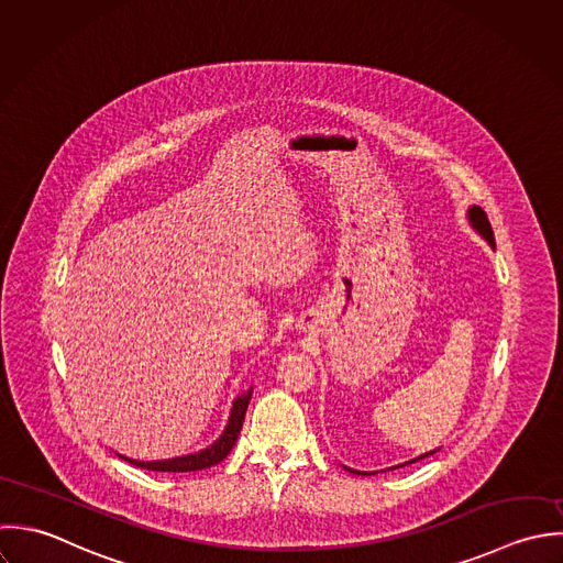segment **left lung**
<instances>
[{
	"label": "left lung",
	"mask_w": 563,
	"mask_h": 563,
	"mask_svg": "<svg viewBox=\"0 0 563 563\" xmlns=\"http://www.w3.org/2000/svg\"><path fill=\"white\" fill-rule=\"evenodd\" d=\"M467 216H470V222H472V227L494 246L496 244V240H494V231H492V224H489V218H487V213L481 209V207H470V211H467ZM428 454H432V452H428ZM428 454H423V456H428ZM423 456H419V459H423ZM419 459H415V461H419ZM412 463V461H410ZM350 472H354V470H350ZM356 474H367V472H356Z\"/></svg>",
	"instance_id": "8db88e82"
}]
</instances>
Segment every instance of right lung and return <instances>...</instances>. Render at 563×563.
<instances>
[{
    "mask_svg": "<svg viewBox=\"0 0 563 563\" xmlns=\"http://www.w3.org/2000/svg\"><path fill=\"white\" fill-rule=\"evenodd\" d=\"M249 401H251V390L233 401V408H231V415H229V423H227L222 437L213 445L202 450V452L179 456V459H168V461H151V463L133 461V459H126V461L137 465V467H142V470H153V472H198V470L211 467V465L220 463L231 452V448L235 445L238 434H240L242 423H244V415H246Z\"/></svg>",
    "mask_w": 563,
    "mask_h": 563,
    "instance_id": "add662e5",
    "label": "right lung"
}]
</instances>
